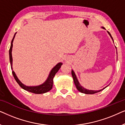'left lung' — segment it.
<instances>
[{
    "instance_id": "8db88e82",
    "label": "left lung",
    "mask_w": 125,
    "mask_h": 125,
    "mask_svg": "<svg viewBox=\"0 0 125 125\" xmlns=\"http://www.w3.org/2000/svg\"><path fill=\"white\" fill-rule=\"evenodd\" d=\"M102 28L104 29V30H105V28H104V27H101ZM107 33L109 35H110V36L111 38H112L113 42H114V40H113V37L112 36V35H111V34L109 33V32L107 31ZM116 48V47H115ZM72 77H73V81H74V83L75 85H76V88L77 89V90L79 91L80 92H81V93H85V94H94V93H98V92H100L101 91H102V90H103L104 89H105L106 87L108 86H105V88H104L103 89H100V90H89V89H87L83 88V86H81V84H80L79 81H78V80L77 79V77L76 74H75L73 70H72Z\"/></svg>"
}]
</instances>
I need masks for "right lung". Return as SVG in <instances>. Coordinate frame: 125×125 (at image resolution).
I'll return each instance as SVG.
<instances>
[{"instance_id":"obj_1","label":"right lung","mask_w":125,"mask_h":125,"mask_svg":"<svg viewBox=\"0 0 125 125\" xmlns=\"http://www.w3.org/2000/svg\"><path fill=\"white\" fill-rule=\"evenodd\" d=\"M16 34V32L15 33L14 36H13L12 40L11 41V47H10V49L9 51V55H10V64H11V69L12 71V74L14 78L16 80L17 83L21 87L27 91L31 92V93H35V94H43L47 92H49V90L52 89L53 87V78L54 76H55L56 73L59 71L60 68H61V65H62V62H59L57 64H56L53 68L51 70L50 73H49V76L45 80V81L42 84L37 85V86H27L24 84H23L21 81L19 80V78L17 77L16 74H15V72L13 71L12 68V47H13V42L14 40V38L15 37V35Z\"/></svg>"}]
</instances>
